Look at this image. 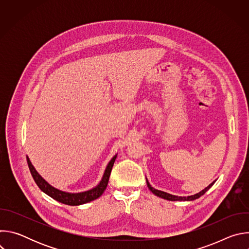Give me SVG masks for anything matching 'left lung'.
<instances>
[{
    "label": "left lung",
    "instance_id": "obj_1",
    "mask_svg": "<svg viewBox=\"0 0 249 249\" xmlns=\"http://www.w3.org/2000/svg\"><path fill=\"white\" fill-rule=\"evenodd\" d=\"M216 181H213L209 186H207L204 190H202L201 192L195 194V195H191V196H188V197H178V196H175V195H171V194H168L166 192H163V191H160V190H157L155 189L154 187H152L150 185V183L147 181V185L149 187V189L154 193L156 194L157 196L159 197H161L163 199H166V200H169V201H192V200H195V199H198L199 197H201L202 195H204L212 186L213 184H214Z\"/></svg>",
    "mask_w": 249,
    "mask_h": 249
}]
</instances>
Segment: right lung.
<instances>
[{
	"label": "right lung",
	"mask_w": 249,
	"mask_h": 249,
	"mask_svg": "<svg viewBox=\"0 0 249 249\" xmlns=\"http://www.w3.org/2000/svg\"><path fill=\"white\" fill-rule=\"evenodd\" d=\"M116 157L117 156H114L113 159L107 164V166H106L105 172L103 174V177H102L100 183L93 189H90L89 191L82 192V193H67V192H64V191H61V190H58V189L52 187L42 178V177L37 173V171L34 169L33 165L31 164V162L27 157H26V160H27V164H28L29 170L31 172V175L33 177L35 183L37 184V186L43 192H45L50 197H52L53 199L63 203V204L70 205V206H78V205H82V204H86L90 201H93L102 195V193L106 189V186H107V184H108L110 172L112 170Z\"/></svg>",
	"instance_id": "right-lung-1"
}]
</instances>
